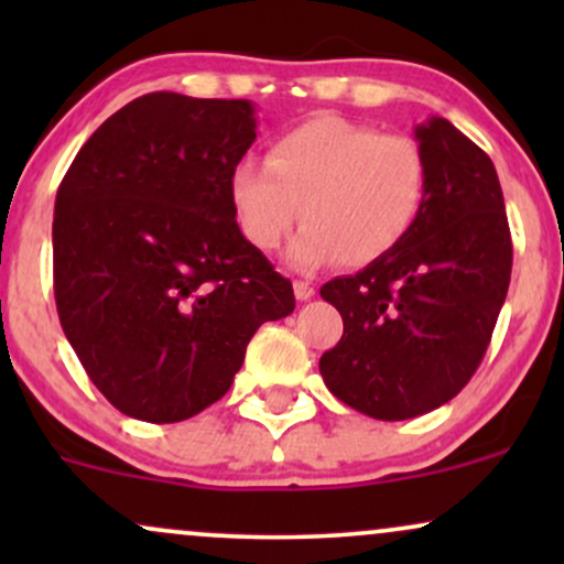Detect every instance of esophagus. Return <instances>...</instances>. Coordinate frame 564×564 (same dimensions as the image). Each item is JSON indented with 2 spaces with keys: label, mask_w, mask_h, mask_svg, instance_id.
<instances>
[{
  "label": "esophagus",
  "mask_w": 564,
  "mask_h": 564,
  "mask_svg": "<svg viewBox=\"0 0 564 564\" xmlns=\"http://www.w3.org/2000/svg\"><path fill=\"white\" fill-rule=\"evenodd\" d=\"M315 294V286L310 281H294V296L300 302H304V300H310V296Z\"/></svg>",
  "instance_id": "34e87169"
}]
</instances>
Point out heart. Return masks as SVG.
Wrapping results in <instances>:
<instances>
[{"label": "heart", "instance_id": "obj_1", "mask_svg": "<svg viewBox=\"0 0 564 564\" xmlns=\"http://www.w3.org/2000/svg\"><path fill=\"white\" fill-rule=\"evenodd\" d=\"M426 193L430 164L416 140L336 116L278 134L264 164L243 159L230 174L232 215L257 251L278 249L302 219L289 249L302 270L390 254L422 217Z\"/></svg>", "mask_w": 564, "mask_h": 564}]
</instances>
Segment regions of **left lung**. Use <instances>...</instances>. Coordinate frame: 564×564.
Instances as JSON below:
<instances>
[{
  "instance_id": "obj_1",
  "label": "left lung",
  "mask_w": 564,
  "mask_h": 564,
  "mask_svg": "<svg viewBox=\"0 0 564 564\" xmlns=\"http://www.w3.org/2000/svg\"><path fill=\"white\" fill-rule=\"evenodd\" d=\"M430 164L422 217L390 254L323 283L345 334L323 352L332 394L381 422L435 411L482 364L511 278L494 161L448 119L416 127Z\"/></svg>"
}]
</instances>
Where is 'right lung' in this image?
I'll return each instance as SVG.
<instances>
[{
	"label": "right lung",
	"mask_w": 564,
	"mask_h": 564,
	"mask_svg": "<svg viewBox=\"0 0 564 564\" xmlns=\"http://www.w3.org/2000/svg\"><path fill=\"white\" fill-rule=\"evenodd\" d=\"M249 100L151 93L95 129L57 187L55 304L113 408L172 424L217 403L246 345L294 310L289 278L238 230L230 174Z\"/></svg>",
	"instance_id": "1"
}]
</instances>
